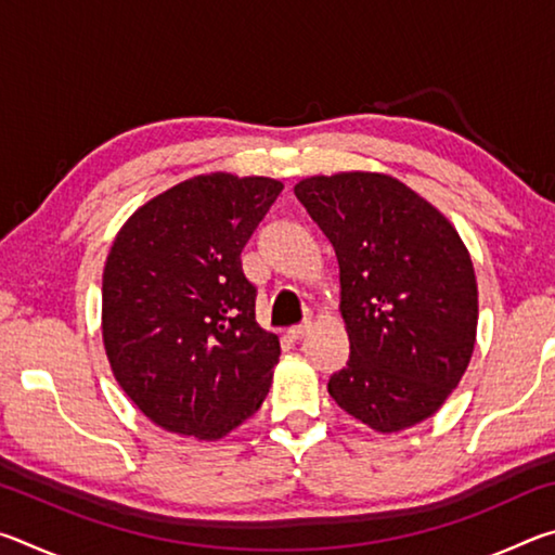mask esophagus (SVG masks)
Returning a JSON list of instances; mask_svg holds the SVG:
<instances>
[{"mask_svg":"<svg viewBox=\"0 0 555 555\" xmlns=\"http://www.w3.org/2000/svg\"><path fill=\"white\" fill-rule=\"evenodd\" d=\"M308 333H311V323H300V325L288 327V335L294 337V340H300V337H306Z\"/></svg>","mask_w":555,"mask_h":555,"instance_id":"obj_1","label":"esophagus"}]
</instances>
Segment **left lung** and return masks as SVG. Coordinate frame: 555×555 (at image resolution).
<instances>
[{
  "instance_id": "1",
  "label": "left lung",
  "mask_w": 555,
  "mask_h": 555,
  "mask_svg": "<svg viewBox=\"0 0 555 555\" xmlns=\"http://www.w3.org/2000/svg\"><path fill=\"white\" fill-rule=\"evenodd\" d=\"M294 193L340 267L350 360L327 382L331 397L377 434L430 418L475 350L477 279L465 242L387 173L311 176Z\"/></svg>"
}]
</instances>
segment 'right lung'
I'll return each mask as SVG.
<instances>
[{"label":"right lung","mask_w":555,"mask_h":555,"mask_svg":"<svg viewBox=\"0 0 555 555\" xmlns=\"http://www.w3.org/2000/svg\"><path fill=\"white\" fill-rule=\"evenodd\" d=\"M284 183L201 173L121 224L102 271V343L121 391L168 434L220 440L264 403L281 345L257 323L242 247Z\"/></svg>","instance_id":"right-lung-1"}]
</instances>
